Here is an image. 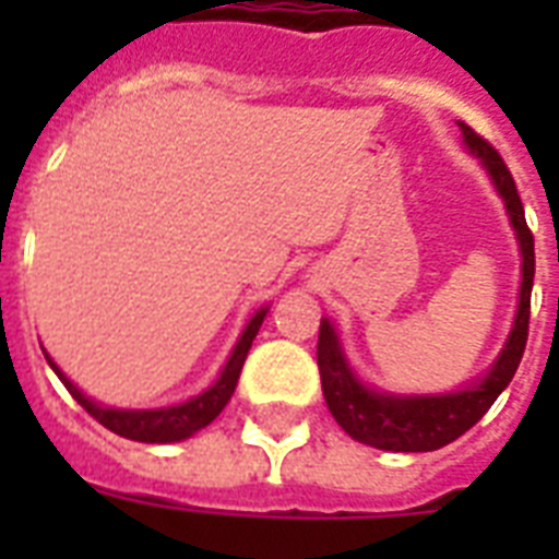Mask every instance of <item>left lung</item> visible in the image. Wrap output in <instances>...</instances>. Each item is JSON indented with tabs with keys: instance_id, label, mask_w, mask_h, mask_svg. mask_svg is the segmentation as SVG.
I'll use <instances>...</instances> for the list:
<instances>
[{
	"instance_id": "8db88e82",
	"label": "left lung",
	"mask_w": 559,
	"mask_h": 559,
	"mask_svg": "<svg viewBox=\"0 0 559 559\" xmlns=\"http://www.w3.org/2000/svg\"><path fill=\"white\" fill-rule=\"evenodd\" d=\"M461 142L467 147L487 177L493 182L496 193L502 197L513 235L520 243L522 281H520V305L513 316L511 333L504 340L499 357L481 377L467 385L441 394H394L380 391L359 380V373L350 368L342 340L333 322L324 316L319 324V373H322L324 403L336 417V424L359 443L377 447L389 452H432L476 426L485 412L496 403V397L508 389L513 373L520 368L522 350L528 342V316H531V287H534V235L525 223L516 182L502 156L490 147L478 133H473L464 121H459Z\"/></svg>"
}]
</instances>
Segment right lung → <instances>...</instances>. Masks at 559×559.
<instances>
[{"mask_svg": "<svg viewBox=\"0 0 559 559\" xmlns=\"http://www.w3.org/2000/svg\"><path fill=\"white\" fill-rule=\"evenodd\" d=\"M270 313V305L261 307V310H254V316L246 322L243 333H240V340L231 348V357L226 359V366L219 371V377L211 382L209 389L197 394L191 400H182V403H174V406H159V408H116V406H104L98 400L86 397L78 385H74L60 366H57L55 359L48 357V366L51 371L60 377L69 394H72L78 403H81L86 412H90L98 424H104L109 432L121 435V438H130V441H142V443H177L186 441L191 435H197L200 429L214 420V417L226 408V403L231 400L237 389V377H240V368L246 362V354L252 348V340L261 331L263 319Z\"/></svg>", "mask_w": 559, "mask_h": 559, "instance_id": "1", "label": "right lung"}]
</instances>
